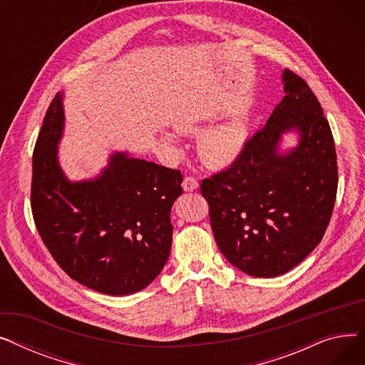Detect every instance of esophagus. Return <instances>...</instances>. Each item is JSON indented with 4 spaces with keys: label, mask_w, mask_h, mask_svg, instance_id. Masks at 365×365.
Returning <instances> with one entry per match:
<instances>
[{
    "label": "esophagus",
    "mask_w": 365,
    "mask_h": 365,
    "mask_svg": "<svg viewBox=\"0 0 365 365\" xmlns=\"http://www.w3.org/2000/svg\"><path fill=\"white\" fill-rule=\"evenodd\" d=\"M182 186H183L185 190H187V192H189V190H195L198 187V180L194 176H186L183 179Z\"/></svg>",
    "instance_id": "34e87169"
}]
</instances>
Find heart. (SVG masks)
Listing matches in <instances>:
<instances>
[{"label":"heart","mask_w":365,"mask_h":365,"mask_svg":"<svg viewBox=\"0 0 365 365\" xmlns=\"http://www.w3.org/2000/svg\"><path fill=\"white\" fill-rule=\"evenodd\" d=\"M176 128L190 131L195 124L189 120H179ZM245 130L241 123L220 125L205 131L200 139V150L204 160L213 165H223L235 160L242 149Z\"/></svg>","instance_id":"1"}]
</instances>
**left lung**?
I'll return each instance as SVG.
<instances>
[{
	"instance_id": "left-lung-1",
	"label": "left lung",
	"mask_w": 365,
	"mask_h": 365,
	"mask_svg": "<svg viewBox=\"0 0 365 365\" xmlns=\"http://www.w3.org/2000/svg\"><path fill=\"white\" fill-rule=\"evenodd\" d=\"M284 99L225 170L202 179L210 223L223 256L252 277H278L321 242L337 194L333 133L309 86L285 69ZM301 143L278 156L282 133Z\"/></svg>"
}]
</instances>
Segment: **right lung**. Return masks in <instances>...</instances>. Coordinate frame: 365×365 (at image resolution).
I'll return each mask as SVG.
<instances>
[{
  "label": "right lung",
  "mask_w": 365,
  "mask_h": 365,
  "mask_svg": "<svg viewBox=\"0 0 365 365\" xmlns=\"http://www.w3.org/2000/svg\"><path fill=\"white\" fill-rule=\"evenodd\" d=\"M62 130L56 94L32 157L31 208L38 232L72 279L110 296L140 292L170 256V210L183 192L182 173L115 153L99 179L71 183L56 158Z\"/></svg>",
  "instance_id": "right-lung-1"
}]
</instances>
